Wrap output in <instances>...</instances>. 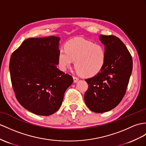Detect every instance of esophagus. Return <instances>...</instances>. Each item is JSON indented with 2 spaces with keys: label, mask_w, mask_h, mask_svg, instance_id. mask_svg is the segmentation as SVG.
Returning <instances> with one entry per match:
<instances>
[{
  "label": "esophagus",
  "mask_w": 146,
  "mask_h": 146,
  "mask_svg": "<svg viewBox=\"0 0 146 146\" xmlns=\"http://www.w3.org/2000/svg\"><path fill=\"white\" fill-rule=\"evenodd\" d=\"M73 80H74V82L76 83L79 80V78H77V77H75V76H73Z\"/></svg>",
  "instance_id": "34e87169"
}]
</instances>
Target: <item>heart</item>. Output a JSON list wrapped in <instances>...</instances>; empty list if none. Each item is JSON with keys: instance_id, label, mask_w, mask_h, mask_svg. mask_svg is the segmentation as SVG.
Returning <instances> with one entry per match:
<instances>
[{"instance_id": "obj_1", "label": "heart", "mask_w": 146, "mask_h": 146, "mask_svg": "<svg viewBox=\"0 0 146 146\" xmlns=\"http://www.w3.org/2000/svg\"><path fill=\"white\" fill-rule=\"evenodd\" d=\"M106 51L104 46L82 38H75L60 49L58 61L60 67L66 70L75 61L76 70L86 77H93L100 72L105 65Z\"/></svg>"}]
</instances>
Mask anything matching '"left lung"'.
I'll return each mask as SVG.
<instances>
[{
    "mask_svg": "<svg viewBox=\"0 0 146 146\" xmlns=\"http://www.w3.org/2000/svg\"><path fill=\"white\" fill-rule=\"evenodd\" d=\"M106 54L105 65L94 77L85 79L88 88L84 95L85 104L95 113L115 108L126 94L133 70V59L119 38L100 35Z\"/></svg>",
    "mask_w": 146,
    "mask_h": 146,
    "instance_id": "8db88e82",
    "label": "left lung"
}]
</instances>
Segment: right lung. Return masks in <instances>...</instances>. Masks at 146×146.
I'll return each instance as SVG.
<instances>
[{
  "instance_id": "obj_1",
  "label": "right lung",
  "mask_w": 146,
  "mask_h": 146,
  "mask_svg": "<svg viewBox=\"0 0 146 146\" xmlns=\"http://www.w3.org/2000/svg\"><path fill=\"white\" fill-rule=\"evenodd\" d=\"M56 36L31 38L13 51L9 64L18 102L38 115L49 116L62 105L72 77L57 68L59 41Z\"/></svg>"
}]
</instances>
